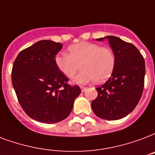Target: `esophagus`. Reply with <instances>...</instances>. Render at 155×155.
Returning a JSON list of instances; mask_svg holds the SVG:
<instances>
[{"label": "esophagus", "instance_id": "1", "mask_svg": "<svg viewBox=\"0 0 155 155\" xmlns=\"http://www.w3.org/2000/svg\"><path fill=\"white\" fill-rule=\"evenodd\" d=\"M80 89H81L82 92H84V91L87 89V88H86V87H83V86H81V87H80Z\"/></svg>", "mask_w": 155, "mask_h": 155}]
</instances>
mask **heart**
I'll return each mask as SVG.
<instances>
[{
  "mask_svg": "<svg viewBox=\"0 0 155 155\" xmlns=\"http://www.w3.org/2000/svg\"><path fill=\"white\" fill-rule=\"evenodd\" d=\"M67 51L68 55L58 54L54 62L57 68L68 78L74 76L80 65L82 71L73 79L75 84H86L92 80L101 84L114 72L116 59L108 47L83 41L68 47Z\"/></svg>",
  "mask_w": 155,
  "mask_h": 155,
  "instance_id": "1",
  "label": "heart"
}]
</instances>
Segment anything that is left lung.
<instances>
[{"label": "left lung", "mask_w": 155, "mask_h": 155, "mask_svg": "<svg viewBox=\"0 0 155 155\" xmlns=\"http://www.w3.org/2000/svg\"><path fill=\"white\" fill-rule=\"evenodd\" d=\"M104 40L108 41L114 52L115 67L109 80L97 88L98 95L91 105L97 117L116 120L130 114L140 101L146 74L145 60L133 44L113 35L97 39Z\"/></svg>", "instance_id": "left-lung-1"}]
</instances>
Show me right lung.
<instances>
[{
	"instance_id": "right-lung-1",
	"label": "right lung",
	"mask_w": 155,
	"mask_h": 155,
	"mask_svg": "<svg viewBox=\"0 0 155 155\" xmlns=\"http://www.w3.org/2000/svg\"><path fill=\"white\" fill-rule=\"evenodd\" d=\"M62 45L49 40L36 42L21 51L12 69V84L18 100L35 121L54 124L65 120L81 93L71 86L57 68L54 59Z\"/></svg>"
}]
</instances>
